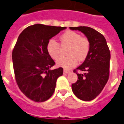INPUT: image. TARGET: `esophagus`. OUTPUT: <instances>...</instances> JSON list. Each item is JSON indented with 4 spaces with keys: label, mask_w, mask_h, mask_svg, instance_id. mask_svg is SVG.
Segmentation results:
<instances>
[{
    "label": "esophagus",
    "mask_w": 124,
    "mask_h": 124,
    "mask_svg": "<svg viewBox=\"0 0 124 124\" xmlns=\"http://www.w3.org/2000/svg\"><path fill=\"white\" fill-rule=\"evenodd\" d=\"M70 72V70H64V73H65V74H69Z\"/></svg>",
    "instance_id": "obj_1"
}]
</instances>
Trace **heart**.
Returning <instances> with one entry per match:
<instances>
[{
	"mask_svg": "<svg viewBox=\"0 0 124 124\" xmlns=\"http://www.w3.org/2000/svg\"><path fill=\"white\" fill-rule=\"evenodd\" d=\"M62 46H68L67 52L69 56L62 57L57 60L56 64L65 69H70L77 65L78 60L83 61L88 56L90 50V42L87 38L82 37L79 33L68 31L62 34L60 38ZM48 53L52 59L57 60L60 55L59 43L53 38L48 41L46 45Z\"/></svg>",
	"mask_w": 124,
	"mask_h": 124,
	"instance_id": "obj_1",
	"label": "heart"
}]
</instances>
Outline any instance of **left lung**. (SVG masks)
<instances>
[{
	"instance_id": "1",
	"label": "left lung",
	"mask_w": 124,
	"mask_h": 124,
	"mask_svg": "<svg viewBox=\"0 0 124 124\" xmlns=\"http://www.w3.org/2000/svg\"><path fill=\"white\" fill-rule=\"evenodd\" d=\"M84 33L90 42V50L84 62L74 70L78 80L72 84V90L78 98L90 101L96 98L109 79L110 52L106 38L101 33L88 26L70 27ZM77 70L86 71L84 75Z\"/></svg>"
}]
</instances>
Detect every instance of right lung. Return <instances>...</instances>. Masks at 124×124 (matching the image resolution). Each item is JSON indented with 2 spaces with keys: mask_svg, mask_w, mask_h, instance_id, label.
I'll return each mask as SVG.
<instances>
[{
  "mask_svg": "<svg viewBox=\"0 0 124 124\" xmlns=\"http://www.w3.org/2000/svg\"><path fill=\"white\" fill-rule=\"evenodd\" d=\"M66 27L37 24L20 33L12 50L15 79L27 98L36 102L48 100L54 93L61 67L50 70L55 62L46 50L48 41Z\"/></svg>",
  "mask_w": 124,
  "mask_h": 124,
  "instance_id": "1",
  "label": "right lung"
}]
</instances>
